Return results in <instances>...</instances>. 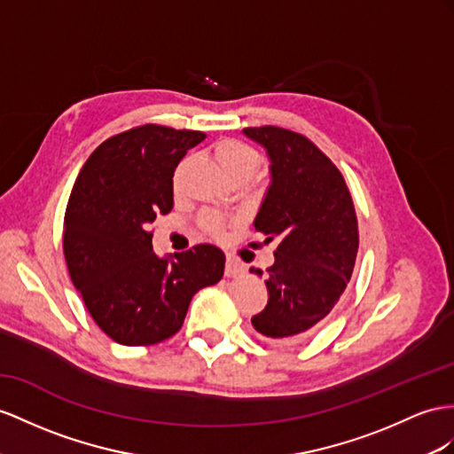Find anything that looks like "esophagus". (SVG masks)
<instances>
[{
	"mask_svg": "<svg viewBox=\"0 0 454 454\" xmlns=\"http://www.w3.org/2000/svg\"><path fill=\"white\" fill-rule=\"evenodd\" d=\"M243 272H246V264H243L241 261L234 259V257H228L226 259V269H224V274L228 278H238L241 276Z\"/></svg>",
	"mask_w": 454,
	"mask_h": 454,
	"instance_id": "esophagus-1",
	"label": "esophagus"
}]
</instances>
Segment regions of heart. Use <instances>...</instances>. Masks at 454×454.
Listing matches in <instances>:
<instances>
[{
  "label": "heart",
  "instance_id": "obj_1",
  "mask_svg": "<svg viewBox=\"0 0 454 454\" xmlns=\"http://www.w3.org/2000/svg\"><path fill=\"white\" fill-rule=\"evenodd\" d=\"M215 155L226 174L236 172V170H247L253 174L259 165L257 151L249 147L247 144L238 142V139H223V142H218L215 147ZM176 182H178V176H176ZM203 228L208 231V234H220V230H223V220H220V216L216 215H205Z\"/></svg>",
  "mask_w": 454,
  "mask_h": 454
}]
</instances>
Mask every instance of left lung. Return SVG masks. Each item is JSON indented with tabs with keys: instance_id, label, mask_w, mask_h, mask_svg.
Wrapping results in <instances>:
<instances>
[{
	"instance_id": "8db88e82",
	"label": "left lung",
	"mask_w": 454,
	"mask_h": 454,
	"mask_svg": "<svg viewBox=\"0 0 454 454\" xmlns=\"http://www.w3.org/2000/svg\"><path fill=\"white\" fill-rule=\"evenodd\" d=\"M243 134L270 157L272 184L254 230L264 243H278L264 282L269 303L251 324L264 340L297 343L320 326L351 280L358 251L355 205L343 174L303 134L280 126H251Z\"/></svg>"
}]
</instances>
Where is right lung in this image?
<instances>
[{
	"label": "right lung",
	"mask_w": 454,
	"mask_h": 454,
	"mask_svg": "<svg viewBox=\"0 0 454 454\" xmlns=\"http://www.w3.org/2000/svg\"><path fill=\"white\" fill-rule=\"evenodd\" d=\"M197 130L144 124L106 139L74 182L65 211L68 274L98 326L121 345L176 333L192 297L220 282L224 253L201 243L159 259L149 224L172 211V176Z\"/></svg>",
	"instance_id": "add662e5"
}]
</instances>
